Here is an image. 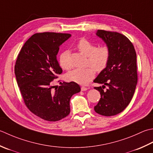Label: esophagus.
Listing matches in <instances>:
<instances>
[{"label":"esophagus","instance_id":"esophagus-1","mask_svg":"<svg viewBox=\"0 0 153 153\" xmlns=\"http://www.w3.org/2000/svg\"><path fill=\"white\" fill-rule=\"evenodd\" d=\"M88 88H86V87H84V86H82V88H81V90L82 91H86L87 89H88Z\"/></svg>","mask_w":153,"mask_h":153}]
</instances>
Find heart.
I'll return each mask as SVG.
<instances>
[{
  "label": "heart",
  "mask_w": 153,
  "mask_h": 153,
  "mask_svg": "<svg viewBox=\"0 0 153 153\" xmlns=\"http://www.w3.org/2000/svg\"><path fill=\"white\" fill-rule=\"evenodd\" d=\"M77 48L82 54L88 57L85 69H75L66 75L67 79L79 84H87L95 76V70L101 72L107 66L111 52L106 46H97L96 44L83 38L77 42ZM70 52L65 50L59 57V64L62 68L68 70L71 68L69 62Z\"/></svg>",
  "instance_id": "obj_1"
}]
</instances>
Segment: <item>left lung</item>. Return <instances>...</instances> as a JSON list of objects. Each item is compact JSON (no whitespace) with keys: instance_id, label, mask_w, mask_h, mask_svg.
Instances as JSON below:
<instances>
[{"instance_id":"1","label":"left lung","mask_w":153,"mask_h":153,"mask_svg":"<svg viewBox=\"0 0 153 153\" xmlns=\"http://www.w3.org/2000/svg\"><path fill=\"white\" fill-rule=\"evenodd\" d=\"M96 34L106 43L111 56L106 68L94 81L103 84L94 88L101 94L94 110L109 117L122 112L133 97L137 83V54L132 42L123 34L103 30H98Z\"/></svg>"}]
</instances>
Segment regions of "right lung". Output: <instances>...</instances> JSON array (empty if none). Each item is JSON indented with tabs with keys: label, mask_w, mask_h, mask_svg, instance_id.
Wrapping results in <instances>:
<instances>
[{
	"label": "right lung",
	"mask_w": 153,
	"mask_h": 153,
	"mask_svg": "<svg viewBox=\"0 0 153 153\" xmlns=\"http://www.w3.org/2000/svg\"><path fill=\"white\" fill-rule=\"evenodd\" d=\"M70 36L65 33L34 34L24 44L14 65L24 103L45 121H57L67 117L71 96L81 91L74 82L52 85L53 79L62 73L56 58L59 46Z\"/></svg>",
	"instance_id": "right-lung-1"
}]
</instances>
